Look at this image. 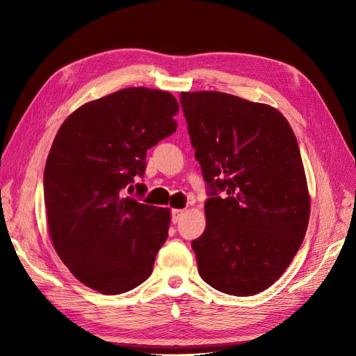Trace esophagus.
Segmentation results:
<instances>
[{"label": "esophagus", "mask_w": 356, "mask_h": 356, "mask_svg": "<svg viewBox=\"0 0 356 356\" xmlns=\"http://www.w3.org/2000/svg\"><path fill=\"white\" fill-rule=\"evenodd\" d=\"M182 215H184V209H174L172 211V222H178Z\"/></svg>", "instance_id": "34e87169"}]
</instances>
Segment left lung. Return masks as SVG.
<instances>
[{
	"mask_svg": "<svg viewBox=\"0 0 356 356\" xmlns=\"http://www.w3.org/2000/svg\"><path fill=\"white\" fill-rule=\"evenodd\" d=\"M179 102L211 196L207 227L191 242L199 273L224 294L261 293L293 261L309 224L296 135L273 106L234 95L182 92Z\"/></svg>",
	"mask_w": 356,
	"mask_h": 356,
	"instance_id": "8db88e82",
	"label": "left lung"
}]
</instances>
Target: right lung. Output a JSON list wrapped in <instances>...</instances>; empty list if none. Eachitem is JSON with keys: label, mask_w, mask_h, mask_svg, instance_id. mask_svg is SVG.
I'll return each instance as SVG.
<instances>
[{"label": "right lung", "mask_w": 356, "mask_h": 356, "mask_svg": "<svg viewBox=\"0 0 356 356\" xmlns=\"http://www.w3.org/2000/svg\"><path fill=\"white\" fill-rule=\"evenodd\" d=\"M178 111L169 92L122 89L81 105L53 141L44 169L50 239L70 272L101 294L147 281L168 238L169 209L124 191L144 177L147 149L177 131Z\"/></svg>", "instance_id": "obj_1"}]
</instances>
